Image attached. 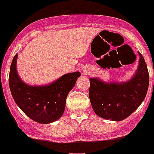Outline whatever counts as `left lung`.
<instances>
[{"instance_id":"obj_1","label":"left lung","mask_w":154,"mask_h":154,"mask_svg":"<svg viewBox=\"0 0 154 154\" xmlns=\"http://www.w3.org/2000/svg\"><path fill=\"white\" fill-rule=\"evenodd\" d=\"M139 53V67L130 81L106 83L90 79L89 98L97 115L111 121H122L131 115L144 100L149 86V72Z\"/></svg>"}]
</instances>
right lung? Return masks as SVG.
Listing matches in <instances>:
<instances>
[{
    "label": "right lung",
    "instance_id": "obj_1",
    "mask_svg": "<svg viewBox=\"0 0 154 154\" xmlns=\"http://www.w3.org/2000/svg\"><path fill=\"white\" fill-rule=\"evenodd\" d=\"M16 54L11 65L9 85L17 105L36 122L49 124L61 118L66 108L67 95L72 89L79 72L63 75L46 86H30L20 80L16 69Z\"/></svg>",
    "mask_w": 154,
    "mask_h": 154
}]
</instances>
